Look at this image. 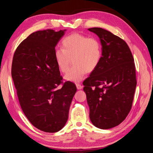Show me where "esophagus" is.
I'll list each match as a JSON object with an SVG mask.
<instances>
[{"label":"esophagus","mask_w":153,"mask_h":153,"mask_svg":"<svg viewBox=\"0 0 153 153\" xmlns=\"http://www.w3.org/2000/svg\"><path fill=\"white\" fill-rule=\"evenodd\" d=\"M76 85L77 89H82V88H83V86L81 84H76Z\"/></svg>","instance_id":"obj_1"}]
</instances>
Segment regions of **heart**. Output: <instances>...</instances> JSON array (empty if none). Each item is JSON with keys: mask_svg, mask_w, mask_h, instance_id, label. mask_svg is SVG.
Wrapping results in <instances>:
<instances>
[{"mask_svg": "<svg viewBox=\"0 0 153 153\" xmlns=\"http://www.w3.org/2000/svg\"><path fill=\"white\" fill-rule=\"evenodd\" d=\"M62 49L55 52V59L60 71L66 73L72 61L73 67L65 78L70 82H79L87 73L94 71L98 68L102 57V47L96 38L78 33H73L64 38Z\"/></svg>", "mask_w": 153, "mask_h": 153, "instance_id": "obj_1", "label": "heart"}]
</instances>
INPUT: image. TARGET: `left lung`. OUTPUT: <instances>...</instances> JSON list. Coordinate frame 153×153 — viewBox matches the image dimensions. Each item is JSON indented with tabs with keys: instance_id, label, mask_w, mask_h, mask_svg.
I'll list each match as a JSON object with an SVG mask.
<instances>
[{
	"instance_id": "obj_1",
	"label": "left lung",
	"mask_w": 153,
	"mask_h": 153,
	"mask_svg": "<svg viewBox=\"0 0 153 153\" xmlns=\"http://www.w3.org/2000/svg\"><path fill=\"white\" fill-rule=\"evenodd\" d=\"M98 35L102 46L99 66L83 82L95 126L110 129L117 126L130 112L137 86L134 59L125 41L99 27L88 29Z\"/></svg>"
}]
</instances>
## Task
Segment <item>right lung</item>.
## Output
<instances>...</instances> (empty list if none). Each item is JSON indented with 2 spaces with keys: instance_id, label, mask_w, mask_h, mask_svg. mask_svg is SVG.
I'll return each instance as SVG.
<instances>
[{
  "instance_id": "obj_1",
  "label": "right lung",
  "mask_w": 153,
  "mask_h": 153,
  "mask_svg": "<svg viewBox=\"0 0 153 153\" xmlns=\"http://www.w3.org/2000/svg\"><path fill=\"white\" fill-rule=\"evenodd\" d=\"M65 30L33 32L13 58L11 76L23 112L34 126L47 133L57 132L66 124L76 91L73 82H63L55 59V47Z\"/></svg>"
}]
</instances>
